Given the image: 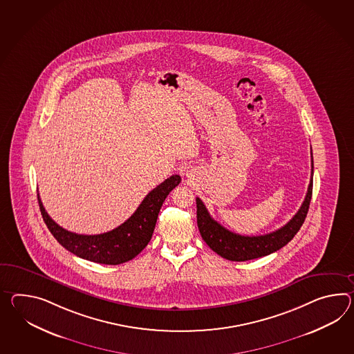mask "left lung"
I'll use <instances>...</instances> for the list:
<instances>
[{
	"instance_id": "1",
	"label": "left lung",
	"mask_w": 354,
	"mask_h": 354,
	"mask_svg": "<svg viewBox=\"0 0 354 354\" xmlns=\"http://www.w3.org/2000/svg\"><path fill=\"white\" fill-rule=\"evenodd\" d=\"M310 157H312V149H310ZM310 164H312V169H310V185H308L302 206L289 223H286L283 227L277 229L272 233L259 235V236H245V235L233 233L215 221L208 214L207 208L203 205V202L197 197L196 198L197 224L203 241L207 243L211 250L216 252L218 256H221L223 259L238 261V262L259 259L283 248L293 239L294 235L299 232L310 208L312 187H313V158H310Z\"/></svg>"
}]
</instances>
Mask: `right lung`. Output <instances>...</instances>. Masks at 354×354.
Segmentation results:
<instances>
[{"instance_id":"obj_1","label":"right lung","mask_w":354,"mask_h":354,"mask_svg":"<svg viewBox=\"0 0 354 354\" xmlns=\"http://www.w3.org/2000/svg\"><path fill=\"white\" fill-rule=\"evenodd\" d=\"M181 178L173 175L151 190L136 212L111 232L97 235L71 233L56 224L46 212L39 194L38 203L48 230L65 250L80 259L95 263L120 265L138 256L151 241L157 216L169 193L179 185Z\"/></svg>"}]
</instances>
